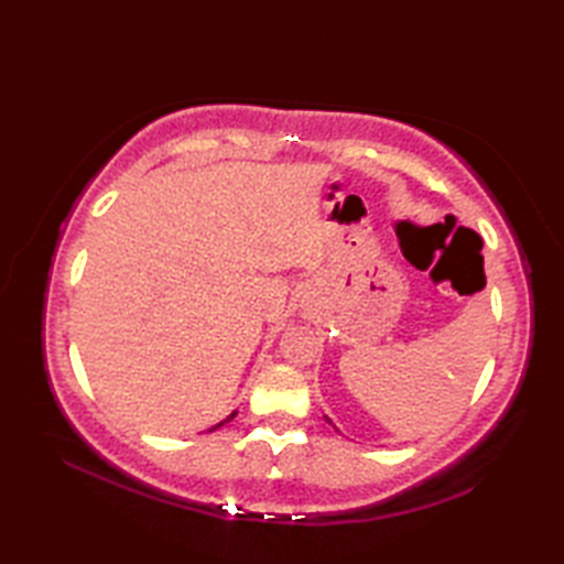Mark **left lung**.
I'll return each instance as SVG.
<instances>
[{"mask_svg":"<svg viewBox=\"0 0 564 564\" xmlns=\"http://www.w3.org/2000/svg\"><path fill=\"white\" fill-rule=\"evenodd\" d=\"M325 419H327V422H329V424H332V419H329V416H325Z\"/></svg>","mask_w":564,"mask_h":564,"instance_id":"8db88e82","label":"left lung"}]
</instances>
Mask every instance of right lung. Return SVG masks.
Instances as JSON below:
<instances>
[{"label": "right lung", "mask_w": 564, "mask_h": 564, "mask_svg": "<svg viewBox=\"0 0 564 564\" xmlns=\"http://www.w3.org/2000/svg\"><path fill=\"white\" fill-rule=\"evenodd\" d=\"M235 414H237V412H232L230 416H227V419H223V422H220V424H215V426H213V429H208V431H215V429H220L223 424H227V422H232V419H235Z\"/></svg>", "instance_id": "add662e5"}]
</instances>
